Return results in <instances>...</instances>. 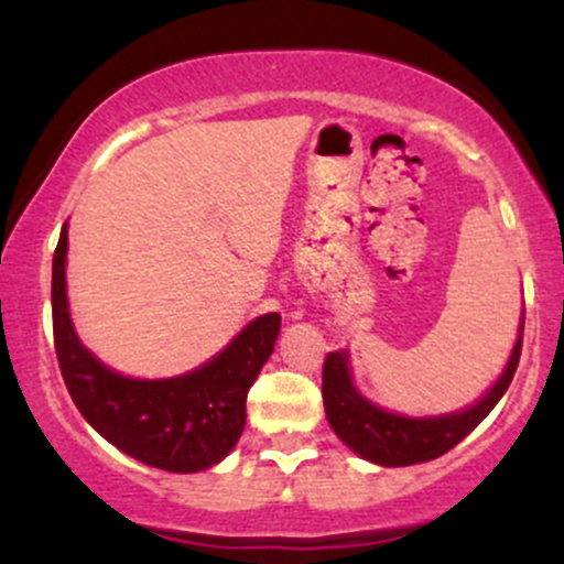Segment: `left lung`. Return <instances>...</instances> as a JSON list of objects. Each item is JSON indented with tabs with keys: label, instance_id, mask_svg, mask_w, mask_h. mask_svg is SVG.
I'll return each mask as SVG.
<instances>
[{
	"label": "left lung",
	"instance_id": "left-lung-1",
	"mask_svg": "<svg viewBox=\"0 0 564 564\" xmlns=\"http://www.w3.org/2000/svg\"><path fill=\"white\" fill-rule=\"evenodd\" d=\"M522 326H525V310L520 315V328L507 366L501 377L488 387V392H482L475 403L437 416H405L377 405L355 384L347 349L332 352L323 366V405H326L328 424L355 456L377 467H411L443 456L453 445L462 443L509 390L520 364Z\"/></svg>",
	"mask_w": 564,
	"mask_h": 564
}]
</instances>
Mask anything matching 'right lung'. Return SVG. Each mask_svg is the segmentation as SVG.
<instances>
[{
  "label": "right lung",
  "instance_id": "obj_1",
  "mask_svg": "<svg viewBox=\"0 0 564 564\" xmlns=\"http://www.w3.org/2000/svg\"><path fill=\"white\" fill-rule=\"evenodd\" d=\"M68 223L53 257V332L63 379L97 435L127 456L191 475L223 462L246 424V392L281 334V315L249 321L215 358L166 379L124 377L82 345L68 310Z\"/></svg>",
  "mask_w": 564,
  "mask_h": 564
}]
</instances>
